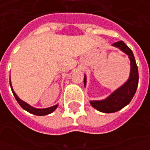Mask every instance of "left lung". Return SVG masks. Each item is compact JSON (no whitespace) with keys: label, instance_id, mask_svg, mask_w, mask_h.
Returning a JSON list of instances; mask_svg holds the SVG:
<instances>
[{"label":"left lung","instance_id":"left-lung-1","mask_svg":"<svg viewBox=\"0 0 150 150\" xmlns=\"http://www.w3.org/2000/svg\"><path fill=\"white\" fill-rule=\"evenodd\" d=\"M114 47L129 55L131 62V72L129 80L117 89L113 93L109 96L105 100L91 101L90 103L94 108L103 112H114L122 109L124 107L129 104L134 96L139 83V72L136 64L135 58L132 50L124 43L123 41H119L113 43ZM86 84V78L84 77V85Z\"/></svg>","mask_w":150,"mask_h":150}]
</instances>
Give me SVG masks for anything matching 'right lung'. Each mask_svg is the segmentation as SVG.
<instances>
[{
  "instance_id": "1",
  "label": "right lung",
  "mask_w": 150,
  "mask_h": 150,
  "mask_svg": "<svg viewBox=\"0 0 150 150\" xmlns=\"http://www.w3.org/2000/svg\"><path fill=\"white\" fill-rule=\"evenodd\" d=\"M10 85H11V91H12V93H13V94H14L15 98H16V100L17 101V103L20 104V106L23 109H25L27 112H31L32 114H35V115H38V116L47 115V114H49L51 112H53L55 109L57 108V105H55V106L51 107V108H43V109H38V108H32V107L30 106L29 104H27L26 103L21 100L20 98L16 96V94L15 93V92L13 91V89H12V87H11V81H10Z\"/></svg>"
}]
</instances>
